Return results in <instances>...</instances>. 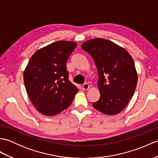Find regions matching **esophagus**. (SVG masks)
<instances>
[{
    "mask_svg": "<svg viewBox=\"0 0 158 158\" xmlns=\"http://www.w3.org/2000/svg\"><path fill=\"white\" fill-rule=\"evenodd\" d=\"M89 88V85L88 83H85L84 84H83V85H82V88H83V89H84V90L88 89Z\"/></svg>",
    "mask_w": 158,
    "mask_h": 158,
    "instance_id": "1",
    "label": "esophagus"
}]
</instances>
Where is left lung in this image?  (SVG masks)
Returning a JSON list of instances; mask_svg holds the SVG:
<instances>
[{
	"mask_svg": "<svg viewBox=\"0 0 158 158\" xmlns=\"http://www.w3.org/2000/svg\"><path fill=\"white\" fill-rule=\"evenodd\" d=\"M81 48L91 56L98 70L100 96L92 103L94 108L109 115L119 113L128 104L137 84L132 58L125 49L105 39L88 40Z\"/></svg>",
	"mask_w": 158,
	"mask_h": 158,
	"instance_id": "1",
	"label": "left lung"
}]
</instances>
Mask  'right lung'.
I'll return each instance as SVG.
<instances>
[{"label": "right lung", "instance_id": "add662e5", "mask_svg": "<svg viewBox=\"0 0 158 158\" xmlns=\"http://www.w3.org/2000/svg\"><path fill=\"white\" fill-rule=\"evenodd\" d=\"M77 43L58 41L36 51L23 73L30 100L39 112L52 116L68 108L79 89L69 81L66 62Z\"/></svg>", "mask_w": 158, "mask_h": 158}]
</instances>
